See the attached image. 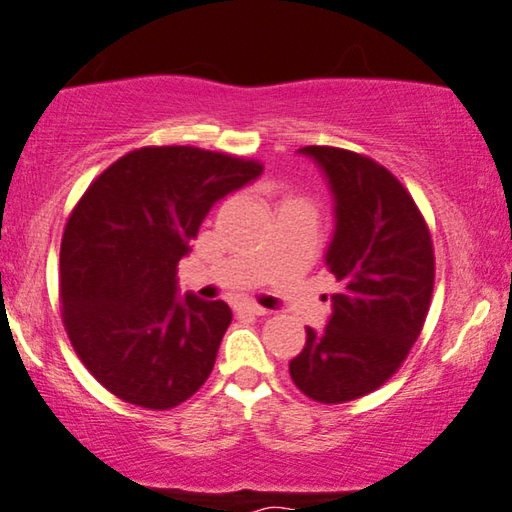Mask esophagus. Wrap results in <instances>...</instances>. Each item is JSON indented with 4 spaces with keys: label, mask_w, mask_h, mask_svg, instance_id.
Returning <instances> with one entry per match:
<instances>
[{
    "label": "esophagus",
    "mask_w": 512,
    "mask_h": 512,
    "mask_svg": "<svg viewBox=\"0 0 512 512\" xmlns=\"http://www.w3.org/2000/svg\"><path fill=\"white\" fill-rule=\"evenodd\" d=\"M237 312H242V314H254V317H265V314H270L268 310H265V307L254 305V303H244V305H240V307H237Z\"/></svg>",
    "instance_id": "esophagus-1"
}]
</instances>
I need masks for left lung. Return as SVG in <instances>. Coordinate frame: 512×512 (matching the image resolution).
<instances>
[{"label":"left lung","mask_w":512,"mask_h":512,"mask_svg":"<svg viewBox=\"0 0 512 512\" xmlns=\"http://www.w3.org/2000/svg\"><path fill=\"white\" fill-rule=\"evenodd\" d=\"M335 198L326 270L335 279L324 331L307 328L289 363L307 398L335 405L380 389L408 359L431 307L436 258L429 226L387 167L338 146H303Z\"/></svg>","instance_id":"left-lung-1"}]
</instances>
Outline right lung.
Returning <instances> with one entry per match:
<instances>
[{
  "label": "right lung",
  "mask_w": 512,
  "mask_h": 512,
  "mask_svg": "<svg viewBox=\"0 0 512 512\" xmlns=\"http://www.w3.org/2000/svg\"><path fill=\"white\" fill-rule=\"evenodd\" d=\"M261 172L254 158L142 146L76 202L60 244L62 324L116 398L170 410L205 384L233 312L223 300L174 296L177 265L214 202Z\"/></svg>",
  "instance_id": "1"
}]
</instances>
